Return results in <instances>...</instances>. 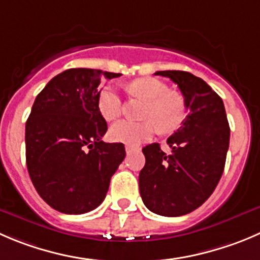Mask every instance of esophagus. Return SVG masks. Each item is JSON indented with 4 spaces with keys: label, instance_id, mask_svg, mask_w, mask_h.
I'll return each instance as SVG.
<instances>
[{
    "label": "esophagus",
    "instance_id": "1",
    "mask_svg": "<svg viewBox=\"0 0 260 260\" xmlns=\"http://www.w3.org/2000/svg\"><path fill=\"white\" fill-rule=\"evenodd\" d=\"M133 151H136V147H133V146H125V152H127V155L132 153Z\"/></svg>",
    "mask_w": 260,
    "mask_h": 260
}]
</instances>
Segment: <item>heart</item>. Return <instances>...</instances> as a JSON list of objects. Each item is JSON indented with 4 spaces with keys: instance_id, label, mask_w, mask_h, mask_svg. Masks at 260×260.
Returning <instances> with one entry per match:
<instances>
[{
    "instance_id": "heart-1",
    "label": "heart",
    "mask_w": 260,
    "mask_h": 260,
    "mask_svg": "<svg viewBox=\"0 0 260 260\" xmlns=\"http://www.w3.org/2000/svg\"><path fill=\"white\" fill-rule=\"evenodd\" d=\"M131 95L141 98L146 103L142 123L119 120L110 127L109 136L113 141L137 146L150 141L157 129L162 133H170L178 129L185 118L183 102L176 95L169 92L164 82L151 77L138 79L127 87ZM98 109L107 120H114L122 113V99L117 90L112 86H104L98 94Z\"/></svg>"
}]
</instances>
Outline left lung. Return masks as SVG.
Returning <instances> with one entry per match:
<instances>
[{
  "instance_id": "8db88e82",
  "label": "left lung",
  "mask_w": 260,
  "mask_h": 260,
  "mask_svg": "<svg viewBox=\"0 0 260 260\" xmlns=\"http://www.w3.org/2000/svg\"><path fill=\"white\" fill-rule=\"evenodd\" d=\"M178 85L188 115L168 138L171 153L158 143L142 148L140 193L153 213L178 217L197 210L217 186L226 162L230 127L222 99L202 79L185 71H157Z\"/></svg>"
}]
</instances>
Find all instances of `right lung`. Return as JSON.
<instances>
[{"label":"right lung","instance_id":"1","mask_svg":"<svg viewBox=\"0 0 260 260\" xmlns=\"http://www.w3.org/2000/svg\"><path fill=\"white\" fill-rule=\"evenodd\" d=\"M120 74L71 69L38 94L25 127L26 166L38 194L52 208L81 215L102 205L110 178L125 157L123 143H105L98 109L103 77Z\"/></svg>","mask_w":260,"mask_h":260}]
</instances>
